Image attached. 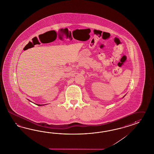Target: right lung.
Segmentation results:
<instances>
[{"label": "right lung", "instance_id": "1", "mask_svg": "<svg viewBox=\"0 0 154 154\" xmlns=\"http://www.w3.org/2000/svg\"><path fill=\"white\" fill-rule=\"evenodd\" d=\"M38 105V106H41V105Z\"/></svg>", "mask_w": 154, "mask_h": 154}]
</instances>
